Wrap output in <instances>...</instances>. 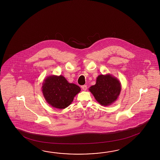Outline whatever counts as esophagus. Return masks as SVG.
<instances>
[{
    "label": "esophagus",
    "mask_w": 160,
    "mask_h": 160,
    "mask_svg": "<svg viewBox=\"0 0 160 160\" xmlns=\"http://www.w3.org/2000/svg\"><path fill=\"white\" fill-rule=\"evenodd\" d=\"M81 88L84 91H86V90H87V88H88V87H87L86 85H83V86H82Z\"/></svg>",
    "instance_id": "1"
}]
</instances>
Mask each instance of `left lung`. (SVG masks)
<instances>
[{
    "label": "left lung",
    "instance_id": "obj_1",
    "mask_svg": "<svg viewBox=\"0 0 160 160\" xmlns=\"http://www.w3.org/2000/svg\"><path fill=\"white\" fill-rule=\"evenodd\" d=\"M100 105H112L119 97L121 84L118 79L112 74H100L96 80L95 85L88 88Z\"/></svg>",
    "mask_w": 160,
    "mask_h": 160
}]
</instances>
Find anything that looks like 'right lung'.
Listing matches in <instances>:
<instances>
[{
    "mask_svg": "<svg viewBox=\"0 0 160 160\" xmlns=\"http://www.w3.org/2000/svg\"><path fill=\"white\" fill-rule=\"evenodd\" d=\"M42 91L46 102L52 108L63 109L81 91L78 85L69 83L63 76L50 75L44 79Z\"/></svg>",
    "mask_w": 160,
    "mask_h": 160,
    "instance_id": "add662e5",
    "label": "right lung"
}]
</instances>
